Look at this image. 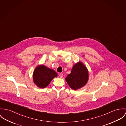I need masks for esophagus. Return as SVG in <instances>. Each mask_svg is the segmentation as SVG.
Masks as SVG:
<instances>
[{
  "label": "esophagus",
  "instance_id": "1",
  "mask_svg": "<svg viewBox=\"0 0 126 126\" xmlns=\"http://www.w3.org/2000/svg\"><path fill=\"white\" fill-rule=\"evenodd\" d=\"M59 77H60V78H62L63 77V74H62V73H60V74H59Z\"/></svg>",
  "mask_w": 126,
  "mask_h": 126
}]
</instances>
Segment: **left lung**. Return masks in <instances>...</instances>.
Here are the masks:
<instances>
[{"instance_id": "8db88e82", "label": "left lung", "mask_w": 126, "mask_h": 126, "mask_svg": "<svg viewBox=\"0 0 126 126\" xmlns=\"http://www.w3.org/2000/svg\"><path fill=\"white\" fill-rule=\"evenodd\" d=\"M88 79V73L84 64L79 62L74 65L71 73L66 78L71 88L76 90L84 86Z\"/></svg>"}]
</instances>
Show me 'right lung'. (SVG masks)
<instances>
[{"label":"right lung","mask_w":126,"mask_h":126,"mask_svg":"<svg viewBox=\"0 0 126 126\" xmlns=\"http://www.w3.org/2000/svg\"><path fill=\"white\" fill-rule=\"evenodd\" d=\"M57 76L54 70L43 65L38 66L33 73V80L35 84L40 88L46 87L52 79Z\"/></svg>","instance_id":"right-lung-1"}]
</instances>
